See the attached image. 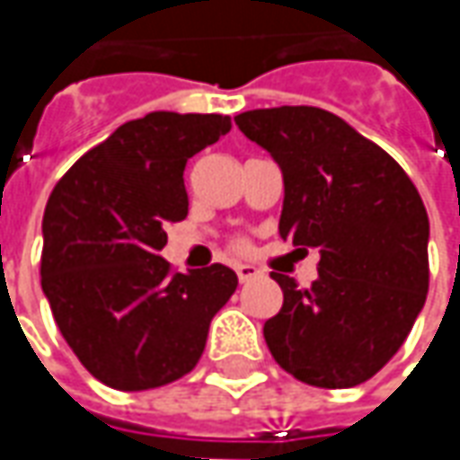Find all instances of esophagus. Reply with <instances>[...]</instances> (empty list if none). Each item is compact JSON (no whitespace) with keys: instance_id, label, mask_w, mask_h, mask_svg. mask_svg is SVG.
<instances>
[{"instance_id":"34e87169","label":"esophagus","mask_w":460,"mask_h":460,"mask_svg":"<svg viewBox=\"0 0 460 460\" xmlns=\"http://www.w3.org/2000/svg\"><path fill=\"white\" fill-rule=\"evenodd\" d=\"M235 274H238V281L240 284H248V281H253L261 271H258L256 266H248V263H243V266H238L235 269Z\"/></svg>"}]
</instances>
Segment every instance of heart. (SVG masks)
Segmentation results:
<instances>
[{
  "label": "heart",
  "instance_id": "1",
  "mask_svg": "<svg viewBox=\"0 0 460 460\" xmlns=\"http://www.w3.org/2000/svg\"><path fill=\"white\" fill-rule=\"evenodd\" d=\"M238 248H245V243H238Z\"/></svg>",
  "mask_w": 460,
  "mask_h": 460
}]
</instances>
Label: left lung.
<instances>
[{"instance_id": "1", "label": "left lung", "mask_w": 460, "mask_h": 460, "mask_svg": "<svg viewBox=\"0 0 460 460\" xmlns=\"http://www.w3.org/2000/svg\"><path fill=\"white\" fill-rule=\"evenodd\" d=\"M235 125L281 166V238L320 251L307 289L271 274L284 305L263 325L266 345L309 386H358L402 348L428 296L420 191L389 153L320 107L251 110Z\"/></svg>"}]
</instances>
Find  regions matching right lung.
I'll return each mask as SVG.
<instances>
[{
	"instance_id": "right-lung-1",
	"label": "right lung",
	"mask_w": 460,
	"mask_h": 460,
	"mask_svg": "<svg viewBox=\"0 0 460 460\" xmlns=\"http://www.w3.org/2000/svg\"><path fill=\"white\" fill-rule=\"evenodd\" d=\"M225 133L227 115L151 112L84 153L50 191L40 284L66 343L112 389L189 374L238 287L222 263L173 274L158 256L168 225L189 212L186 161Z\"/></svg>"
}]
</instances>
